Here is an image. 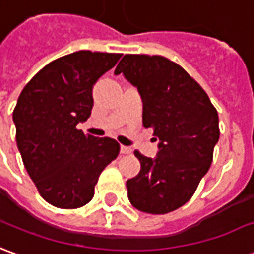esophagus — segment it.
Instances as JSON below:
<instances>
[{"mask_svg": "<svg viewBox=\"0 0 254 254\" xmlns=\"http://www.w3.org/2000/svg\"><path fill=\"white\" fill-rule=\"evenodd\" d=\"M120 153H122V154H130L131 149L130 147L123 146V145H122V146H120Z\"/></svg>", "mask_w": 254, "mask_h": 254, "instance_id": "obj_1", "label": "esophagus"}]
</instances>
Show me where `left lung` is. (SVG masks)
<instances>
[{
    "instance_id": "8db88e82",
    "label": "left lung",
    "mask_w": 254,
    "mask_h": 254,
    "mask_svg": "<svg viewBox=\"0 0 254 254\" xmlns=\"http://www.w3.org/2000/svg\"><path fill=\"white\" fill-rule=\"evenodd\" d=\"M138 87L142 123L160 139L156 159L135 150L141 171L127 181L131 205L164 215L193 197L213 160L219 116L205 90L179 64L163 56L126 55L115 69Z\"/></svg>"
}]
</instances>
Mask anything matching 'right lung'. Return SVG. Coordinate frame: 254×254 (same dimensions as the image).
I'll return each instance as SVG.
<instances>
[{
	"mask_svg": "<svg viewBox=\"0 0 254 254\" xmlns=\"http://www.w3.org/2000/svg\"><path fill=\"white\" fill-rule=\"evenodd\" d=\"M120 53L79 50L45 65L24 86L13 109L16 143L41 197L61 209L91 201L101 172L120 145L76 126L91 115L93 84Z\"/></svg>",
	"mask_w": 254,
	"mask_h": 254,
	"instance_id": "obj_1",
	"label": "right lung"
}]
</instances>
